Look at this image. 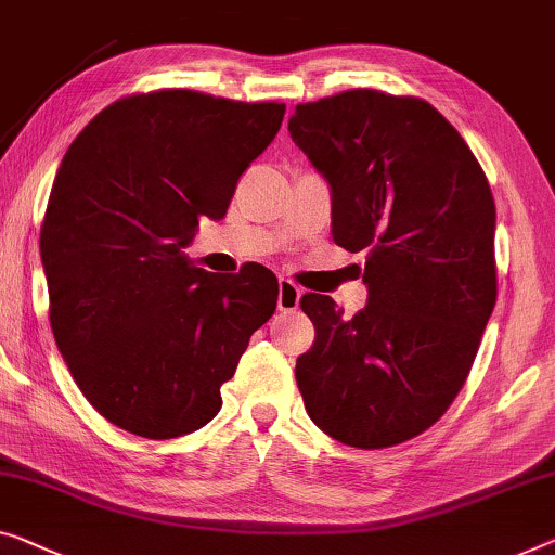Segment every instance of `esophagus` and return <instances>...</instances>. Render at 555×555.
Returning a JSON list of instances; mask_svg holds the SVG:
<instances>
[{"label":"esophagus","instance_id":"obj_1","mask_svg":"<svg viewBox=\"0 0 555 555\" xmlns=\"http://www.w3.org/2000/svg\"><path fill=\"white\" fill-rule=\"evenodd\" d=\"M299 301H301V288L296 286L292 279L281 276L279 279V299H276L279 311H296L299 309Z\"/></svg>","mask_w":555,"mask_h":555}]
</instances>
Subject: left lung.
Listing matches in <instances>:
<instances>
[{"instance_id": "obj_1", "label": "left lung", "mask_w": 555, "mask_h": 555, "mask_svg": "<svg viewBox=\"0 0 555 555\" xmlns=\"http://www.w3.org/2000/svg\"><path fill=\"white\" fill-rule=\"evenodd\" d=\"M288 134L331 184V234L366 254L369 301L344 319L304 294L317 328L296 359L313 424L353 449L431 428L466 384L495 304V204L463 137L418 96L378 89L296 104Z\"/></svg>"}]
</instances>
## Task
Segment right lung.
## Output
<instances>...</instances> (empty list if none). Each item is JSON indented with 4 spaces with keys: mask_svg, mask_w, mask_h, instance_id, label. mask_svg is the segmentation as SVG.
I'll return each mask as SVG.
<instances>
[{
    "mask_svg": "<svg viewBox=\"0 0 555 555\" xmlns=\"http://www.w3.org/2000/svg\"><path fill=\"white\" fill-rule=\"evenodd\" d=\"M284 112L156 89L117 99L66 149L39 234L49 324L81 393L124 431L162 441L209 424L274 313L267 267L211 274L184 246L198 219L227 217Z\"/></svg>",
    "mask_w": 555,
    "mask_h": 555,
    "instance_id": "add662e5",
    "label": "right lung"
}]
</instances>
